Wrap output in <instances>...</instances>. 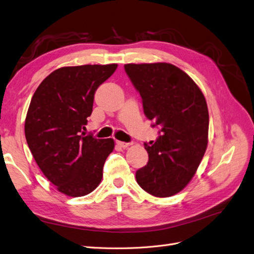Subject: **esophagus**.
<instances>
[{"label": "esophagus", "mask_w": 254, "mask_h": 254, "mask_svg": "<svg viewBox=\"0 0 254 254\" xmlns=\"http://www.w3.org/2000/svg\"><path fill=\"white\" fill-rule=\"evenodd\" d=\"M116 144L122 148H127L130 146V143H126V142H121V141H116Z\"/></svg>", "instance_id": "34e87169"}]
</instances>
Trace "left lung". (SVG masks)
Returning <instances> with one entry per match:
<instances>
[{
	"label": "left lung",
	"instance_id": "1",
	"mask_svg": "<svg viewBox=\"0 0 254 254\" xmlns=\"http://www.w3.org/2000/svg\"><path fill=\"white\" fill-rule=\"evenodd\" d=\"M125 71L141 95L144 114L153 127H161L155 143L144 144L148 162L136 171V182L154 196H172L192 180L207 148L206 100L195 82L172 64H126Z\"/></svg>",
	"mask_w": 254,
	"mask_h": 254
}]
</instances>
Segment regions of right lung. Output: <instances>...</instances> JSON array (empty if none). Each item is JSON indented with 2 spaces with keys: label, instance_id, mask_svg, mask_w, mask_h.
Listing matches in <instances>:
<instances>
[{
  "label": "right lung",
  "instance_id": "add662e5",
  "mask_svg": "<svg viewBox=\"0 0 254 254\" xmlns=\"http://www.w3.org/2000/svg\"><path fill=\"white\" fill-rule=\"evenodd\" d=\"M116 68L61 67L44 79L31 99L24 124L27 145L48 181L68 196H83L98 187L114 149L113 139H95L81 129L92 114L96 90Z\"/></svg>",
  "mask_w": 254,
  "mask_h": 254
}]
</instances>
